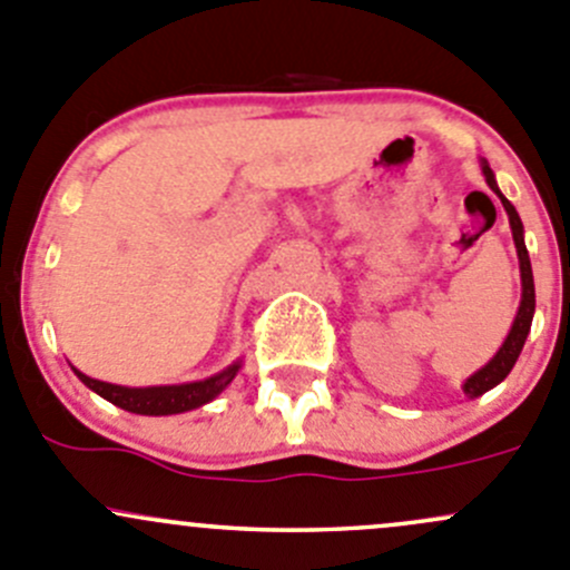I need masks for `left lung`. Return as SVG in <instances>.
<instances>
[{"mask_svg": "<svg viewBox=\"0 0 570 570\" xmlns=\"http://www.w3.org/2000/svg\"><path fill=\"white\" fill-rule=\"evenodd\" d=\"M482 174H485L488 187H491L493 193L502 198L504 212H508V217H510V228H513L515 250H519V262H521V286H524V292H521V306H519V314H515L513 327H510L508 338H504V344L499 347V353L493 355V358L488 361L480 372H474V375L465 381L463 392L469 396L485 394L488 389L499 386V383L510 375V370H513L515 361H519L521 347H524L527 333H530V325H532V314H534V281H532L530 253H527V245H524V226H521V217H519V212H515V206L510 204L502 193H499L497 178H493V170L488 168V163H482Z\"/></svg>", "mask_w": 570, "mask_h": 570, "instance_id": "left-lung-1", "label": "left lung"}]
</instances>
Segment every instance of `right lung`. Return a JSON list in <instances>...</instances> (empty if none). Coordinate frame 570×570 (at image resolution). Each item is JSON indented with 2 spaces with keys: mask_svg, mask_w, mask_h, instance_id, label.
Listing matches in <instances>:
<instances>
[{
  "mask_svg": "<svg viewBox=\"0 0 570 570\" xmlns=\"http://www.w3.org/2000/svg\"><path fill=\"white\" fill-rule=\"evenodd\" d=\"M237 372H239V361L234 366H228V370H223L220 375L209 377V381L184 383V386H151V389L112 386V383L94 381V377L82 375V372H77V375L85 386L94 389L96 394H101L105 400L112 402V405L124 407V411L146 413V416H168V413L193 411V407L206 405L209 400H215V396L234 381Z\"/></svg>",
  "mask_w": 570,
  "mask_h": 570,
  "instance_id": "1",
  "label": "right lung"
}]
</instances>
